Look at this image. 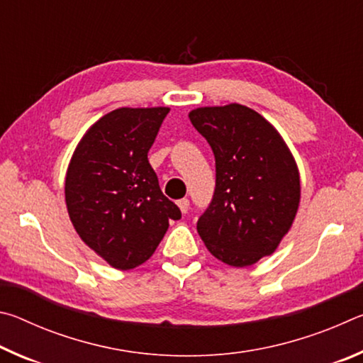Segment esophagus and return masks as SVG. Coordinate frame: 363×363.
<instances>
[{"instance_id":"esophagus-1","label":"esophagus","mask_w":363,"mask_h":363,"mask_svg":"<svg viewBox=\"0 0 363 363\" xmlns=\"http://www.w3.org/2000/svg\"><path fill=\"white\" fill-rule=\"evenodd\" d=\"M177 206H179V210L186 214L189 211V200L187 199H181L177 200Z\"/></svg>"}]
</instances>
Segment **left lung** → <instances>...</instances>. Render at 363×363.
Masks as SVG:
<instances>
[{
	"instance_id": "8db88e82",
	"label": "left lung",
	"mask_w": 363,
	"mask_h": 363,
	"mask_svg": "<svg viewBox=\"0 0 363 363\" xmlns=\"http://www.w3.org/2000/svg\"><path fill=\"white\" fill-rule=\"evenodd\" d=\"M216 160V189L196 230L233 267L272 255L296 218L298 164L280 133L253 108L229 104L189 113Z\"/></svg>"
}]
</instances>
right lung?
Instances as JSON below:
<instances>
[{
	"label": "right lung",
	"mask_w": 363,
	"mask_h": 363,
	"mask_svg": "<svg viewBox=\"0 0 363 363\" xmlns=\"http://www.w3.org/2000/svg\"><path fill=\"white\" fill-rule=\"evenodd\" d=\"M168 112V107L112 110L84 133L67 168L65 203L73 227L118 270L144 264L169 219H181L147 158Z\"/></svg>",
	"instance_id": "right-lung-1"
}]
</instances>
